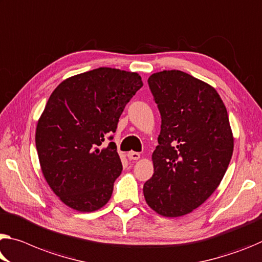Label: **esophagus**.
Returning <instances> with one entry per match:
<instances>
[{
    "instance_id": "obj_1",
    "label": "esophagus",
    "mask_w": 262,
    "mask_h": 262,
    "mask_svg": "<svg viewBox=\"0 0 262 262\" xmlns=\"http://www.w3.org/2000/svg\"><path fill=\"white\" fill-rule=\"evenodd\" d=\"M140 154L139 152H136V151H129L128 152V159L129 160H133V161H136V160H139L140 159Z\"/></svg>"
}]
</instances>
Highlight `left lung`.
Wrapping results in <instances>:
<instances>
[{"label": "left lung", "instance_id": "8db88e82", "mask_svg": "<svg viewBox=\"0 0 262 262\" xmlns=\"http://www.w3.org/2000/svg\"><path fill=\"white\" fill-rule=\"evenodd\" d=\"M148 85L162 121L154 175L143 194L155 212L181 217L221 184L233 154V135L212 86L178 70L151 74Z\"/></svg>", "mask_w": 262, "mask_h": 262}]
</instances>
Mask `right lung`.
Returning a JSON list of instances; mask_svg holds the SVG:
<instances>
[{
    "label": "right lung",
    "instance_id": "add662e5",
    "mask_svg": "<svg viewBox=\"0 0 262 262\" xmlns=\"http://www.w3.org/2000/svg\"><path fill=\"white\" fill-rule=\"evenodd\" d=\"M143 86L135 72L99 68L66 79L37 123L41 171L60 201L92 212L110 201L122 163L113 140L120 115Z\"/></svg>",
    "mask_w": 262,
    "mask_h": 262
}]
</instances>
